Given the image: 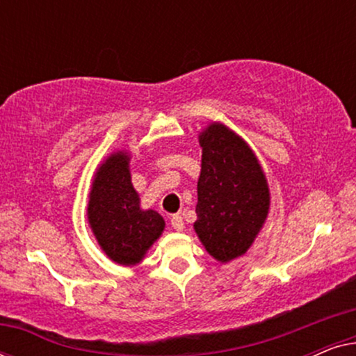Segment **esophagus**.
<instances>
[{
  "mask_svg": "<svg viewBox=\"0 0 356 356\" xmlns=\"http://www.w3.org/2000/svg\"><path fill=\"white\" fill-rule=\"evenodd\" d=\"M170 222H172V227L177 232H181L183 228H184V220H183L181 213H175V216L172 217V220H170Z\"/></svg>",
  "mask_w": 356,
  "mask_h": 356,
  "instance_id": "esophagus-1",
  "label": "esophagus"
}]
</instances>
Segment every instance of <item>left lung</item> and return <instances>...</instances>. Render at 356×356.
<instances>
[{
	"label": "left lung",
	"instance_id": "8db88e82",
	"mask_svg": "<svg viewBox=\"0 0 356 356\" xmlns=\"http://www.w3.org/2000/svg\"><path fill=\"white\" fill-rule=\"evenodd\" d=\"M202 147L197 181L199 240L220 262L245 254L269 212V188L256 155L240 136L213 123L199 136Z\"/></svg>",
	"mask_w": 356,
	"mask_h": 356
}]
</instances>
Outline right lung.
I'll return each mask as SVG.
<instances>
[{
    "mask_svg": "<svg viewBox=\"0 0 356 356\" xmlns=\"http://www.w3.org/2000/svg\"><path fill=\"white\" fill-rule=\"evenodd\" d=\"M129 155L116 152L102 163L92 184L87 217L92 232L111 261L136 264L162 235L165 222L155 211H140L131 184Z\"/></svg>",
    "mask_w": 356,
    "mask_h": 356,
    "instance_id": "right-lung-1",
    "label": "right lung"
}]
</instances>
